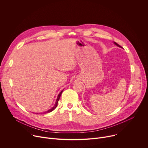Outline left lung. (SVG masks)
Instances as JSON below:
<instances>
[{
    "label": "left lung",
    "mask_w": 148,
    "mask_h": 148,
    "mask_svg": "<svg viewBox=\"0 0 148 148\" xmlns=\"http://www.w3.org/2000/svg\"><path fill=\"white\" fill-rule=\"evenodd\" d=\"M114 44H115L116 45H117L118 46H119V47H121V46L119 45H118L117 43H116V42H114Z\"/></svg>",
    "instance_id": "1"
}]
</instances>
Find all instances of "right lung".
I'll return each instance as SVG.
<instances>
[{
  "instance_id": "right-lung-1",
  "label": "right lung",
  "mask_w": 148,
  "mask_h": 148,
  "mask_svg": "<svg viewBox=\"0 0 148 148\" xmlns=\"http://www.w3.org/2000/svg\"><path fill=\"white\" fill-rule=\"evenodd\" d=\"M62 92H63V90H62V91H61V92H60V93L59 94V95H58V98H57V100H56V103H55V106H54L52 108H51V109H49V110H47V111H46V112H44V113H47L51 112L52 111H53V110L56 108V106H57V105H58V101H59V99H60V96H61V94H62Z\"/></svg>"
}]
</instances>
